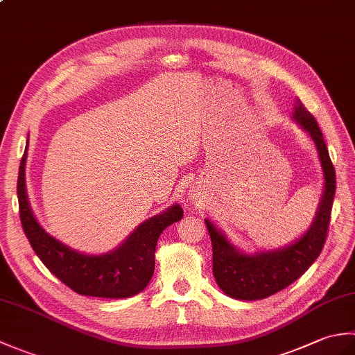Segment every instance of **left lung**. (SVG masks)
Here are the masks:
<instances>
[{"label":"left lung","instance_id":"left-lung-1","mask_svg":"<svg viewBox=\"0 0 355 355\" xmlns=\"http://www.w3.org/2000/svg\"><path fill=\"white\" fill-rule=\"evenodd\" d=\"M291 119L310 134L318 149L323 172V192L318 212L304 235L288 245L253 253L241 250L220 227L206 218L205 223L214 248L215 281L232 299L259 300L286 288L311 267L325 244L336 193L334 166L329 160L328 148L318 122L299 99L294 103Z\"/></svg>","mask_w":355,"mask_h":355}]
</instances>
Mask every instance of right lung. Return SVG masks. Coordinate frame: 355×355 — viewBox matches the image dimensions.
<instances>
[{"mask_svg":"<svg viewBox=\"0 0 355 355\" xmlns=\"http://www.w3.org/2000/svg\"><path fill=\"white\" fill-rule=\"evenodd\" d=\"M27 150L28 139L18 173L19 218L30 245L44 266L82 296L123 299L145 290L154 275L157 241L168 225L182 220V206L175 202L143 221L108 253L78 252L45 232L35 218L26 189Z\"/></svg>","mask_w":355,"mask_h":355,"instance_id":"1","label":"right lung"}]
</instances>
